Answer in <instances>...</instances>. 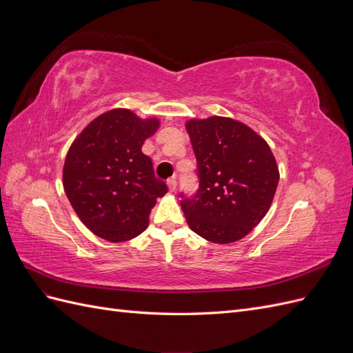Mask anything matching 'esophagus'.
I'll list each match as a JSON object with an SVG mask.
<instances>
[{"mask_svg": "<svg viewBox=\"0 0 353 353\" xmlns=\"http://www.w3.org/2000/svg\"><path fill=\"white\" fill-rule=\"evenodd\" d=\"M168 188H169L170 193H175V190H176V181H175L174 178L168 179Z\"/></svg>", "mask_w": 353, "mask_h": 353, "instance_id": "obj_1", "label": "esophagus"}]
</instances>
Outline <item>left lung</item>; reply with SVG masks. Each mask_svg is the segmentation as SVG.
Wrapping results in <instances>:
<instances>
[{
    "mask_svg": "<svg viewBox=\"0 0 353 353\" xmlns=\"http://www.w3.org/2000/svg\"><path fill=\"white\" fill-rule=\"evenodd\" d=\"M199 188L181 193L188 227L212 243L239 241L268 212L280 174L270 145L248 125L212 116L188 121Z\"/></svg>",
    "mask_w": 353,
    "mask_h": 353,
    "instance_id": "left-lung-1",
    "label": "left lung"
}]
</instances>
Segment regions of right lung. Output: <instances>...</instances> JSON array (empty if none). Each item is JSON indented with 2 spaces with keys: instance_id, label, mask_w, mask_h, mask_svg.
<instances>
[{
  "instance_id": "add662e5",
  "label": "right lung",
  "mask_w": 353,
  "mask_h": 353,
  "mask_svg": "<svg viewBox=\"0 0 353 353\" xmlns=\"http://www.w3.org/2000/svg\"><path fill=\"white\" fill-rule=\"evenodd\" d=\"M159 128L128 109L100 114L69 148L63 185L72 208L95 236L122 243L141 234L156 199L168 187L156 178L152 159L141 152Z\"/></svg>"
}]
</instances>
